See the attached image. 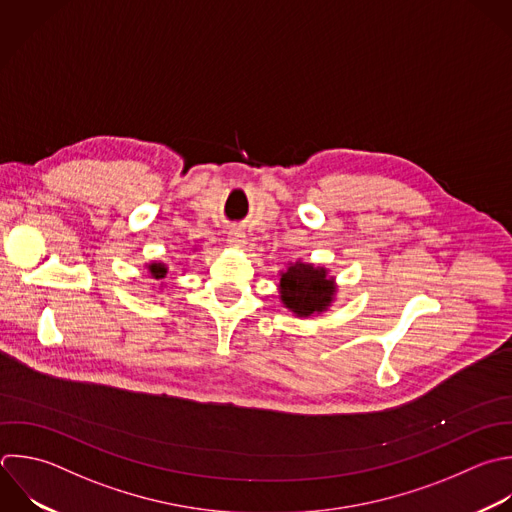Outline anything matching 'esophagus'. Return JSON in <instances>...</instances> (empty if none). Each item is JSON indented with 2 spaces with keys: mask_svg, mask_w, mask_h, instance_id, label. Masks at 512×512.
I'll list each match as a JSON object with an SVG mask.
<instances>
[{
  "mask_svg": "<svg viewBox=\"0 0 512 512\" xmlns=\"http://www.w3.org/2000/svg\"><path fill=\"white\" fill-rule=\"evenodd\" d=\"M230 246H242L244 242H246V234L242 232V230H238V228H234V230H230L228 232V240H226Z\"/></svg>",
  "mask_w": 512,
  "mask_h": 512,
  "instance_id": "esophagus-1",
  "label": "esophagus"
}]
</instances>
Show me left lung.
Wrapping results in <instances>:
<instances>
[{"label": "left lung", "mask_w": 512, "mask_h": 512, "mask_svg": "<svg viewBox=\"0 0 512 512\" xmlns=\"http://www.w3.org/2000/svg\"><path fill=\"white\" fill-rule=\"evenodd\" d=\"M282 302L298 316L322 312L332 300V280L310 264H294L280 278Z\"/></svg>", "instance_id": "obj_1"}]
</instances>
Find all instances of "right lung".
I'll return each mask as SVG.
<instances>
[{"label": "right lung", "instance_id": "1", "mask_svg": "<svg viewBox=\"0 0 512 512\" xmlns=\"http://www.w3.org/2000/svg\"><path fill=\"white\" fill-rule=\"evenodd\" d=\"M148 268H150L152 278H156V280H162L166 276V272H168V268L164 264H150Z\"/></svg>", "mask_w": 512, "mask_h": 512}]
</instances>
